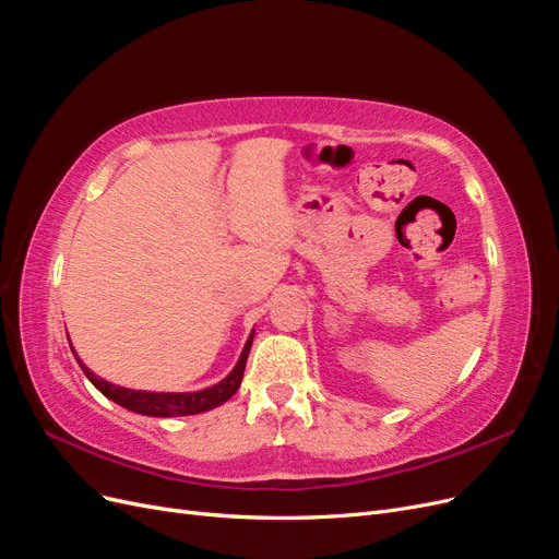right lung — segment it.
<instances>
[{"instance_id":"add662e5","label":"right lung","mask_w":559,"mask_h":559,"mask_svg":"<svg viewBox=\"0 0 559 559\" xmlns=\"http://www.w3.org/2000/svg\"><path fill=\"white\" fill-rule=\"evenodd\" d=\"M251 341H253V331L249 333L240 359H238V364H235L230 373L222 382H216L207 389H200V392H142V389H128V386L111 384L105 378L95 376L93 370L76 357L72 343H70V347L74 352L81 370L86 373V378L114 403L123 405V408H128L132 413L146 415V417H181V415H198V413L212 411V408H216V405L226 403L235 392H238L242 376H245Z\"/></svg>"}]
</instances>
